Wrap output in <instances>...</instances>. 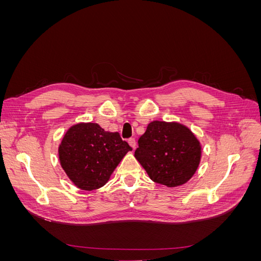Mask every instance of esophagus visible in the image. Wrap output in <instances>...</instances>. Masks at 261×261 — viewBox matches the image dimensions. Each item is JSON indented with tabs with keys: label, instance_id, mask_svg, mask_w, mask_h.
I'll return each mask as SVG.
<instances>
[{
	"label": "esophagus",
	"instance_id": "1",
	"mask_svg": "<svg viewBox=\"0 0 261 261\" xmlns=\"http://www.w3.org/2000/svg\"><path fill=\"white\" fill-rule=\"evenodd\" d=\"M128 144H129V146H130L133 149L136 148V140L134 139V138H129V139H128Z\"/></svg>",
	"mask_w": 261,
	"mask_h": 261
}]
</instances>
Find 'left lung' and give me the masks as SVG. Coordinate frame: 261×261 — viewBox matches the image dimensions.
<instances>
[{
  "label": "left lung",
  "instance_id": "1",
  "mask_svg": "<svg viewBox=\"0 0 261 261\" xmlns=\"http://www.w3.org/2000/svg\"><path fill=\"white\" fill-rule=\"evenodd\" d=\"M201 147L198 139L179 123L153 121L138 139L135 158L149 177L168 187L185 184L198 168Z\"/></svg>",
  "mask_w": 261,
  "mask_h": 261
}]
</instances>
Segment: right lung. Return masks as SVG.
I'll use <instances>...</instances> for the list:
<instances>
[{"label": "right lung", "instance_id": "obj_1", "mask_svg": "<svg viewBox=\"0 0 261 261\" xmlns=\"http://www.w3.org/2000/svg\"><path fill=\"white\" fill-rule=\"evenodd\" d=\"M132 147L118 133L106 132L97 123L70 127L59 147V158L69 179L84 191L106 185Z\"/></svg>", "mask_w": 261, "mask_h": 261}]
</instances>
